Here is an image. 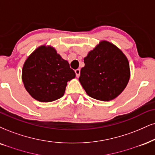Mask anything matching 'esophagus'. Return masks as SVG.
<instances>
[{"mask_svg":"<svg viewBox=\"0 0 155 155\" xmlns=\"http://www.w3.org/2000/svg\"><path fill=\"white\" fill-rule=\"evenodd\" d=\"M75 74H76V76H77V78H79L80 77V74H81V70L80 69H77V70H75Z\"/></svg>","mask_w":155,"mask_h":155,"instance_id":"1","label":"esophagus"}]
</instances>
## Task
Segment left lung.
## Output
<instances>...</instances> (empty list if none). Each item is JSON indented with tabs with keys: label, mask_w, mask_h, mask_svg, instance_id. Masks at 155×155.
Listing matches in <instances>:
<instances>
[{
	"label": "left lung",
	"mask_w": 155,
	"mask_h": 155,
	"mask_svg": "<svg viewBox=\"0 0 155 155\" xmlns=\"http://www.w3.org/2000/svg\"><path fill=\"white\" fill-rule=\"evenodd\" d=\"M79 81L91 98L114 100L126 88L131 72L127 56L115 45L101 40L84 58Z\"/></svg>",
	"instance_id": "1"
}]
</instances>
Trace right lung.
<instances>
[{"label":"right lung","instance_id":"obj_1","mask_svg":"<svg viewBox=\"0 0 155 155\" xmlns=\"http://www.w3.org/2000/svg\"><path fill=\"white\" fill-rule=\"evenodd\" d=\"M75 78L70 68L54 47L42 45L25 61L21 79L25 89L32 98L48 103L62 97L68 82Z\"/></svg>","mask_w":155,"mask_h":155}]
</instances>
